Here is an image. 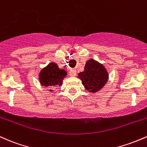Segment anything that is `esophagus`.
<instances>
[{"label":"esophagus","instance_id":"34e87169","mask_svg":"<svg viewBox=\"0 0 147 147\" xmlns=\"http://www.w3.org/2000/svg\"><path fill=\"white\" fill-rule=\"evenodd\" d=\"M69 76L71 77H75L76 76V70L74 69H71L69 71Z\"/></svg>","mask_w":147,"mask_h":147}]
</instances>
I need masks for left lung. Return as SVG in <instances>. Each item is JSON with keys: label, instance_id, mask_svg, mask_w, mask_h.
Here are the masks:
<instances>
[{"label": "left lung", "instance_id": "1", "mask_svg": "<svg viewBox=\"0 0 147 147\" xmlns=\"http://www.w3.org/2000/svg\"><path fill=\"white\" fill-rule=\"evenodd\" d=\"M78 75L85 89L90 93H97L101 90L109 79V74L106 68L92 58L87 61L84 71Z\"/></svg>", "mask_w": 147, "mask_h": 147}]
</instances>
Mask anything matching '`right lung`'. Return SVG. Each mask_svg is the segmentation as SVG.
I'll use <instances>...</instances> for the list:
<instances>
[{"label": "right lung", "mask_w": 147, "mask_h": 147, "mask_svg": "<svg viewBox=\"0 0 147 147\" xmlns=\"http://www.w3.org/2000/svg\"><path fill=\"white\" fill-rule=\"evenodd\" d=\"M67 75V73L65 69H60L57 64L51 62L41 69L39 74V80L42 86L47 88L55 86L61 87ZM49 91L54 92L52 89H49Z\"/></svg>", "instance_id": "add662e5"}]
</instances>
